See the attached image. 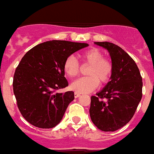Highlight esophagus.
Segmentation results:
<instances>
[{
  "label": "esophagus",
  "mask_w": 154,
  "mask_h": 154,
  "mask_svg": "<svg viewBox=\"0 0 154 154\" xmlns=\"http://www.w3.org/2000/svg\"><path fill=\"white\" fill-rule=\"evenodd\" d=\"M80 95H80L79 93H77V92L74 93V97H75V98H78V97H80Z\"/></svg>",
  "instance_id": "1"
}]
</instances>
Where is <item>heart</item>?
Wrapping results in <instances>:
<instances>
[{
	"label": "heart",
	"mask_w": 154,
	"mask_h": 154,
	"mask_svg": "<svg viewBox=\"0 0 154 154\" xmlns=\"http://www.w3.org/2000/svg\"><path fill=\"white\" fill-rule=\"evenodd\" d=\"M83 65H89L86 71L87 77H81L71 85V89L77 93H88L98 86L106 85L113 74V63L104 57V54L97 48H91L79 53ZM63 69L70 78H74L80 73L81 65L74 55H69L63 63Z\"/></svg>",
	"instance_id": "b5f03b06"
}]
</instances>
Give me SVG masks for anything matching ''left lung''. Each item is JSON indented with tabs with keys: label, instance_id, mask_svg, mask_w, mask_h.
Instances as JSON below:
<instances>
[{
	"label": "left lung",
	"instance_id": "obj_1",
	"mask_svg": "<svg viewBox=\"0 0 154 154\" xmlns=\"http://www.w3.org/2000/svg\"><path fill=\"white\" fill-rule=\"evenodd\" d=\"M109 52L113 70L105 88L91 97L90 117L103 131H114L127 125L143 96V79L132 58L110 42H95Z\"/></svg>",
	"mask_w": 154,
	"mask_h": 154
}]
</instances>
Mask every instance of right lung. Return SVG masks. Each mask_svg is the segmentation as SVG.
Listing matches in <instances>:
<instances>
[{
  "mask_svg": "<svg viewBox=\"0 0 154 154\" xmlns=\"http://www.w3.org/2000/svg\"><path fill=\"white\" fill-rule=\"evenodd\" d=\"M86 43L49 41L36 45L22 58L15 71L13 91L23 117L40 128H52L61 121L74 99L72 91L57 90L69 84L64 77L63 63Z\"/></svg>",
  "mask_w": 154,
  "mask_h": 154,
  "instance_id": "obj_1",
  "label": "right lung"
}]
</instances>
